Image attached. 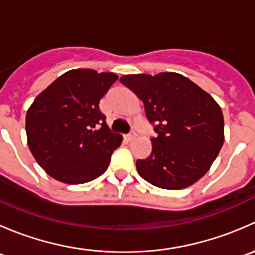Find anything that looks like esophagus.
Returning a JSON list of instances; mask_svg holds the SVG:
<instances>
[{
	"mask_svg": "<svg viewBox=\"0 0 255 255\" xmlns=\"http://www.w3.org/2000/svg\"><path fill=\"white\" fill-rule=\"evenodd\" d=\"M134 137H135V132H134V130H132V132L125 135V139L126 140H133V139H134Z\"/></svg>",
	"mask_w": 255,
	"mask_h": 255,
	"instance_id": "obj_1",
	"label": "esophagus"
}]
</instances>
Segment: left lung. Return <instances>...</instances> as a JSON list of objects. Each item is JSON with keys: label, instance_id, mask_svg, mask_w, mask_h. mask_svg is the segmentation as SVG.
I'll list each match as a JSON object with an SVG mask.
<instances>
[{"label": "left lung", "instance_id": "1", "mask_svg": "<svg viewBox=\"0 0 255 255\" xmlns=\"http://www.w3.org/2000/svg\"><path fill=\"white\" fill-rule=\"evenodd\" d=\"M143 102L158 133L151 153L135 163L149 184L181 190L201 179L225 142L222 110L210 94L177 73L133 74L120 79Z\"/></svg>", "mask_w": 255, "mask_h": 255}]
</instances>
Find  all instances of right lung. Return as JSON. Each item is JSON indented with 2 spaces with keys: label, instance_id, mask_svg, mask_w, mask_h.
I'll use <instances>...</instances> for the list:
<instances>
[{
  "label": "right lung",
  "instance_id": "1",
  "mask_svg": "<svg viewBox=\"0 0 255 255\" xmlns=\"http://www.w3.org/2000/svg\"><path fill=\"white\" fill-rule=\"evenodd\" d=\"M117 79L113 73L74 69L35 97L25 116L27 143L48 175L76 185L107 170L123 138L109 129L99 104Z\"/></svg>",
  "mask_w": 255,
  "mask_h": 255
}]
</instances>
